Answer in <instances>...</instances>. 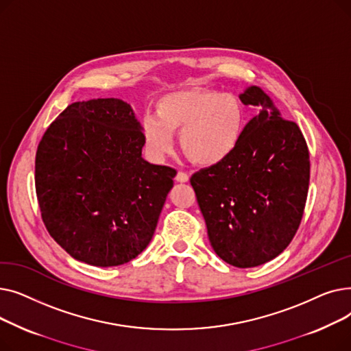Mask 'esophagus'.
I'll return each mask as SVG.
<instances>
[{"label":"esophagus","instance_id":"esophagus-1","mask_svg":"<svg viewBox=\"0 0 351 351\" xmlns=\"http://www.w3.org/2000/svg\"><path fill=\"white\" fill-rule=\"evenodd\" d=\"M176 182H180V183H185V182H189V175L186 173V172H182V171H179L178 173H176Z\"/></svg>","mask_w":351,"mask_h":351}]
</instances>
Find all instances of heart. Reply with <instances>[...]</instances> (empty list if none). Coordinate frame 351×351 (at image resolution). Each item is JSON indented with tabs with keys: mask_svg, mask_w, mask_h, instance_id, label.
Segmentation results:
<instances>
[{
	"mask_svg": "<svg viewBox=\"0 0 351 351\" xmlns=\"http://www.w3.org/2000/svg\"><path fill=\"white\" fill-rule=\"evenodd\" d=\"M246 110L237 97L213 89L176 90L159 99L156 115L142 121L145 145L155 158L172 152L180 132L183 154L195 163L213 166L226 160L242 139Z\"/></svg>",
	"mask_w": 351,
	"mask_h": 351,
	"instance_id": "1",
	"label": "heart"
}]
</instances>
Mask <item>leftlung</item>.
Listing matches in <instances>:
<instances>
[{
    "mask_svg": "<svg viewBox=\"0 0 351 351\" xmlns=\"http://www.w3.org/2000/svg\"><path fill=\"white\" fill-rule=\"evenodd\" d=\"M241 101L261 106L234 152L192 175L191 185L205 217L210 245L234 267H256L279 256L302 222L310 159L296 122L283 119L259 86Z\"/></svg>",
    "mask_w": 351,
    "mask_h": 351,
    "instance_id": "left-lung-1",
    "label": "left lung"
}]
</instances>
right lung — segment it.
Listing matches in <instances>:
<instances>
[{"label":"right lung","instance_id":"right-lung-1","mask_svg":"<svg viewBox=\"0 0 351 351\" xmlns=\"http://www.w3.org/2000/svg\"><path fill=\"white\" fill-rule=\"evenodd\" d=\"M142 126L117 98L73 102L35 156L43 222L69 256L110 267L149 245L176 171L142 158Z\"/></svg>","mask_w":351,"mask_h":351}]
</instances>
